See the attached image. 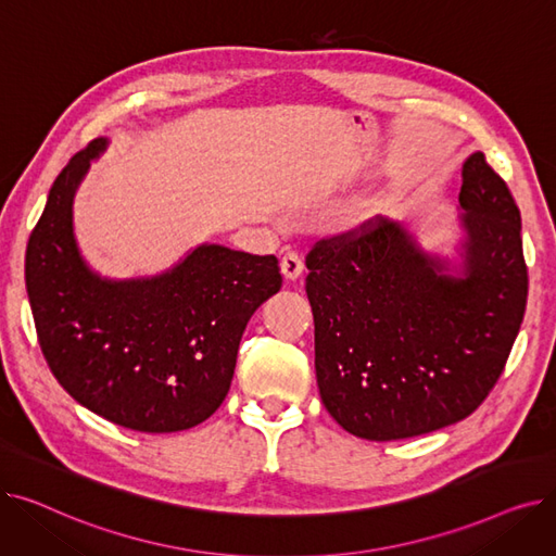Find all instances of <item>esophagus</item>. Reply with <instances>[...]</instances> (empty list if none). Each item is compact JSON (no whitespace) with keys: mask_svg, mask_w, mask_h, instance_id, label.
<instances>
[{"mask_svg":"<svg viewBox=\"0 0 556 556\" xmlns=\"http://www.w3.org/2000/svg\"><path fill=\"white\" fill-rule=\"evenodd\" d=\"M279 266H281V275L286 279L295 281L302 275V270H304V261H302V256L298 252H286L281 256V261H279Z\"/></svg>","mask_w":556,"mask_h":556,"instance_id":"obj_1","label":"esophagus"}]
</instances>
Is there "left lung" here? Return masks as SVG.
Listing matches in <instances>:
<instances>
[{"mask_svg":"<svg viewBox=\"0 0 556 556\" xmlns=\"http://www.w3.org/2000/svg\"><path fill=\"white\" fill-rule=\"evenodd\" d=\"M464 275L374 216L306 256L315 376L329 415L392 442L476 413L507 365L528 304L520 212L484 153L462 168Z\"/></svg>","mask_w":556,"mask_h":556,"instance_id":"obj_1","label":"left lung"}]
</instances>
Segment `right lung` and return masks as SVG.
Listing matches in <instances>:
<instances>
[{"label": "right lung", "mask_w": 556, "mask_h": 556, "mask_svg": "<svg viewBox=\"0 0 556 556\" xmlns=\"http://www.w3.org/2000/svg\"><path fill=\"white\" fill-rule=\"evenodd\" d=\"M105 139L58 173L26 243L24 277L42 356L87 410L139 432H175L225 401L252 313L281 288L275 254L202 245L155 279L103 281L72 237V198Z\"/></svg>", "instance_id": "right-lung-1"}]
</instances>
